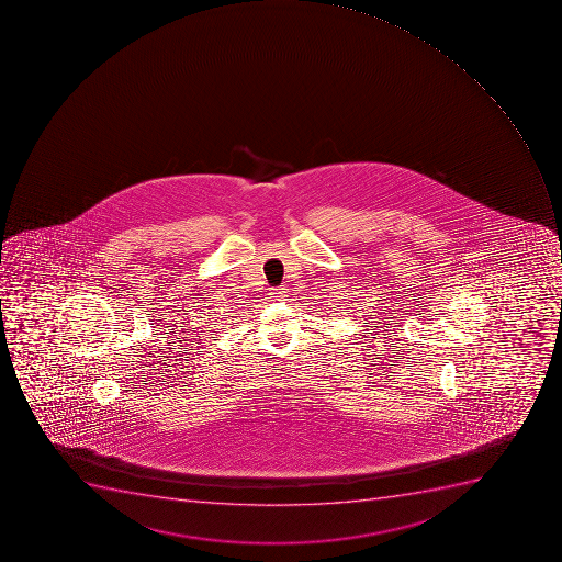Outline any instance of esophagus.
Listing matches in <instances>:
<instances>
[{
    "label": "esophagus",
    "instance_id": "1",
    "mask_svg": "<svg viewBox=\"0 0 562 562\" xmlns=\"http://www.w3.org/2000/svg\"><path fill=\"white\" fill-rule=\"evenodd\" d=\"M270 295H272V299H276V301H281V299L286 297V292H284V289H273Z\"/></svg>",
    "mask_w": 562,
    "mask_h": 562
}]
</instances>
